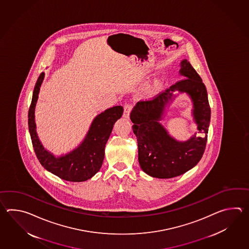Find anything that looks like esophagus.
<instances>
[{"instance_id": "1", "label": "esophagus", "mask_w": 249, "mask_h": 249, "mask_svg": "<svg viewBox=\"0 0 249 249\" xmlns=\"http://www.w3.org/2000/svg\"><path fill=\"white\" fill-rule=\"evenodd\" d=\"M132 104H129V103H127L124 107V117H125V118H129L130 117V113L132 111Z\"/></svg>"}]
</instances>
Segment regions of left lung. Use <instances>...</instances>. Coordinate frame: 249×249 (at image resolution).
<instances>
[{
  "instance_id": "8db88e82",
  "label": "left lung",
  "mask_w": 249,
  "mask_h": 249,
  "mask_svg": "<svg viewBox=\"0 0 249 249\" xmlns=\"http://www.w3.org/2000/svg\"><path fill=\"white\" fill-rule=\"evenodd\" d=\"M180 74L184 79L159 93L152 100L138 102L130 118L138 142L139 163L142 169L152 177L168 179L191 170L201 159L207 145L211 108L206 86L191 63L180 62ZM186 92L194 102V116L200 131L186 142L171 138L159 123L164 108L175 90Z\"/></svg>"
}]
</instances>
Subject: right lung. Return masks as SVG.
Masks as SVG:
<instances>
[{
  "instance_id": "1",
  "label": "right lung",
  "mask_w": 249,
  "mask_h": 249,
  "mask_svg": "<svg viewBox=\"0 0 249 249\" xmlns=\"http://www.w3.org/2000/svg\"><path fill=\"white\" fill-rule=\"evenodd\" d=\"M44 73H41L33 92L28 111V129L33 147L39 162L45 169L59 178L69 181H85L101 169L105 155V146L110 136L114 124L122 117L124 108L116 106L107 109L94 118L86 137L79 147L67 155L56 158L43 148L39 141L35 121V108Z\"/></svg>"
}]
</instances>
